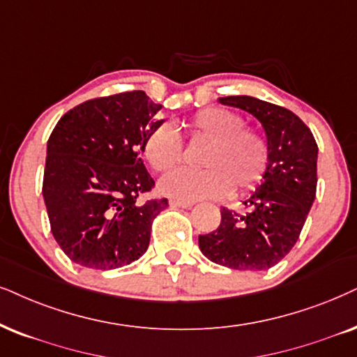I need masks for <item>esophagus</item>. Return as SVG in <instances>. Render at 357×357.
Returning <instances> with one entry per match:
<instances>
[{
	"label": "esophagus",
	"instance_id": "34e87169",
	"mask_svg": "<svg viewBox=\"0 0 357 357\" xmlns=\"http://www.w3.org/2000/svg\"><path fill=\"white\" fill-rule=\"evenodd\" d=\"M169 206H171V207H181V209H189V207H192V202L173 199V201H169Z\"/></svg>",
	"mask_w": 357,
	"mask_h": 357
}]
</instances>
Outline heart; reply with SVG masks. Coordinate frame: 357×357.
<instances>
[{
    "instance_id": "b5f03b06",
    "label": "heart",
    "mask_w": 357,
    "mask_h": 357,
    "mask_svg": "<svg viewBox=\"0 0 357 357\" xmlns=\"http://www.w3.org/2000/svg\"><path fill=\"white\" fill-rule=\"evenodd\" d=\"M243 119L222 108H206L188 121L194 139L209 143L201 158L204 171H176L161 181V191L174 199L225 197L234 189L245 194L259 186L268 166V146ZM143 155L158 173H169L183 161V142L171 125H160L143 143Z\"/></svg>"
}]
</instances>
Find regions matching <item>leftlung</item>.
<instances>
[{"mask_svg": "<svg viewBox=\"0 0 357 357\" xmlns=\"http://www.w3.org/2000/svg\"><path fill=\"white\" fill-rule=\"evenodd\" d=\"M222 105L254 115L267 135L264 183L243 201L245 214L222 207L215 231L199 236V249L214 264L234 270H267L293 249L317 197L318 145L287 108L249 96L220 97Z\"/></svg>", "mask_w": 357, "mask_h": 357, "instance_id": "left-lung-1", "label": "left lung"}]
</instances>
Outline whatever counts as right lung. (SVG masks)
<instances>
[{"label":"right lung","instance_id":"add662e5","mask_svg":"<svg viewBox=\"0 0 357 357\" xmlns=\"http://www.w3.org/2000/svg\"><path fill=\"white\" fill-rule=\"evenodd\" d=\"M160 103L143 90L93 98L57 121L47 139L43 196L51 232L85 268L130 265L150 245L153 219L168 199L138 204L155 181L139 155Z\"/></svg>","mask_w":357,"mask_h":357}]
</instances>
